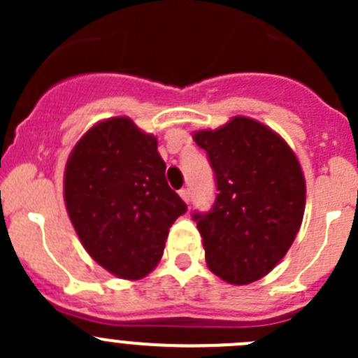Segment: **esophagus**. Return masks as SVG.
I'll list each match as a JSON object with an SVG mask.
<instances>
[{"label": "esophagus", "mask_w": 358, "mask_h": 358, "mask_svg": "<svg viewBox=\"0 0 358 358\" xmlns=\"http://www.w3.org/2000/svg\"><path fill=\"white\" fill-rule=\"evenodd\" d=\"M180 197H182V199L185 201L187 204H189L190 197H192V194H190V189H182V190H180Z\"/></svg>", "instance_id": "1"}]
</instances>
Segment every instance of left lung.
I'll list each match as a JSON object with an SVG mask.
<instances>
[{"mask_svg":"<svg viewBox=\"0 0 358 358\" xmlns=\"http://www.w3.org/2000/svg\"><path fill=\"white\" fill-rule=\"evenodd\" d=\"M194 140L215 171V206L194 213L208 268L234 286H246L286 256L305 213L306 185L298 157L273 129L236 115Z\"/></svg>","mask_w":358,"mask_h":358,"instance_id":"obj_1","label":"left lung"}]
</instances>
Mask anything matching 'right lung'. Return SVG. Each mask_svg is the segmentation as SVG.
<instances>
[{
  "instance_id": "1",
  "label": "right lung",
  "mask_w": 358,
  "mask_h": 358,
  "mask_svg": "<svg viewBox=\"0 0 358 358\" xmlns=\"http://www.w3.org/2000/svg\"><path fill=\"white\" fill-rule=\"evenodd\" d=\"M164 173L156 136L124 115L92 126L67 159L64 199L72 227L88 255L119 279L152 272L169 227L187 211Z\"/></svg>"
}]
</instances>
